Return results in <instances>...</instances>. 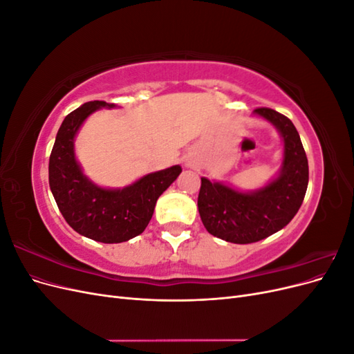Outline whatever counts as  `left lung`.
<instances>
[{
  "instance_id": "obj_1",
  "label": "left lung",
  "mask_w": 354,
  "mask_h": 354,
  "mask_svg": "<svg viewBox=\"0 0 354 354\" xmlns=\"http://www.w3.org/2000/svg\"><path fill=\"white\" fill-rule=\"evenodd\" d=\"M254 115L273 124L282 137L277 176L252 192L201 178L198 209L203 226L212 236L232 243L259 242L283 229L301 207L308 185L307 156L291 120L269 108L255 109Z\"/></svg>"
}]
</instances>
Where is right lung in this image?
I'll return each instance as SVG.
<instances>
[{
	"label": "right lung",
	"mask_w": 354,
	"mask_h": 354,
	"mask_svg": "<svg viewBox=\"0 0 354 354\" xmlns=\"http://www.w3.org/2000/svg\"><path fill=\"white\" fill-rule=\"evenodd\" d=\"M115 104L84 103L63 120L48 162L51 194L69 226L85 238L120 243L143 233L153 216L158 198L180 176L181 167L155 171L120 189L100 187L82 173L75 156V137L87 118Z\"/></svg>",
	"instance_id": "obj_1"
}]
</instances>
